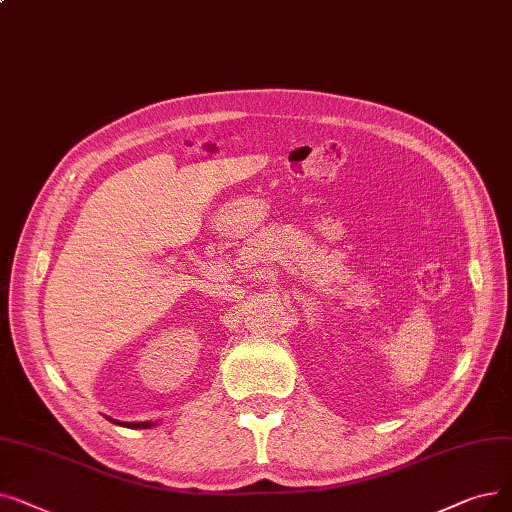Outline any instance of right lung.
<instances>
[{"instance_id": "right-lung-1", "label": "right lung", "mask_w": 512, "mask_h": 512, "mask_svg": "<svg viewBox=\"0 0 512 512\" xmlns=\"http://www.w3.org/2000/svg\"><path fill=\"white\" fill-rule=\"evenodd\" d=\"M129 427H152V422H131Z\"/></svg>"}]
</instances>
